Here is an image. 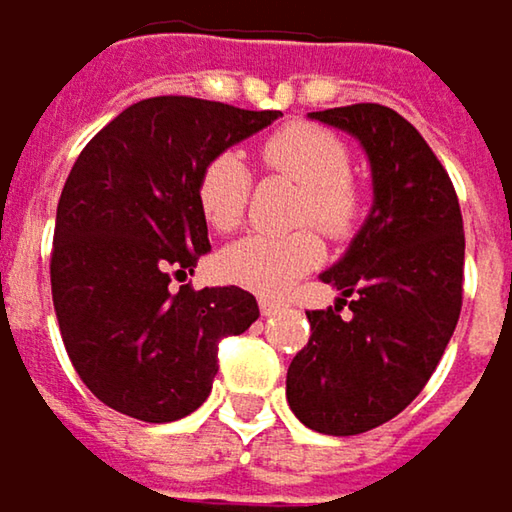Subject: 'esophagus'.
Returning <instances> with one entry per match:
<instances>
[{
    "label": "esophagus",
    "mask_w": 512,
    "mask_h": 512,
    "mask_svg": "<svg viewBox=\"0 0 512 512\" xmlns=\"http://www.w3.org/2000/svg\"><path fill=\"white\" fill-rule=\"evenodd\" d=\"M259 310H262V316H274V313L283 310V301H277V298H259Z\"/></svg>",
    "instance_id": "obj_1"
}]
</instances>
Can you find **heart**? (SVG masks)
<instances>
[{"mask_svg": "<svg viewBox=\"0 0 512 512\" xmlns=\"http://www.w3.org/2000/svg\"><path fill=\"white\" fill-rule=\"evenodd\" d=\"M262 163L271 172H280L298 184H304V196L298 202V220L316 223L334 238H346L355 232L364 199L361 187L352 181V154L340 136L316 125H286L274 130L262 142ZM250 169L238 151L214 154L196 181V202L202 220L214 232H232L244 223L250 202ZM325 256V244L313 226H301L283 235H247L217 256V271L223 280L277 295L289 289L298 277L313 271Z\"/></svg>", "mask_w": 512, "mask_h": 512, "instance_id": "1", "label": "heart"}]
</instances>
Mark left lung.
Wrapping results in <instances>:
<instances>
[{
  "mask_svg": "<svg viewBox=\"0 0 512 512\" xmlns=\"http://www.w3.org/2000/svg\"><path fill=\"white\" fill-rule=\"evenodd\" d=\"M310 116L361 139L376 202L349 253L322 274L343 298L307 310L310 343L289 364L286 399L316 432L361 435L426 387L453 337L462 310V211L447 169L396 110L352 104Z\"/></svg>",
  "mask_w": 512,
  "mask_h": 512,
  "instance_id": "1",
  "label": "left lung"
}]
</instances>
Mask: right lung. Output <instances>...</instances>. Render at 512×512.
<instances>
[{
	"label": "right lung",
	"instance_id": "obj_1",
	"mask_svg": "<svg viewBox=\"0 0 512 512\" xmlns=\"http://www.w3.org/2000/svg\"><path fill=\"white\" fill-rule=\"evenodd\" d=\"M280 110L202 98H148L80 151L59 199L50 286L62 343L110 408L169 423L196 411L217 376V346L259 319L238 286L172 289L211 250L196 202L205 163Z\"/></svg>",
	"mask_w": 512,
	"mask_h": 512
}]
</instances>
